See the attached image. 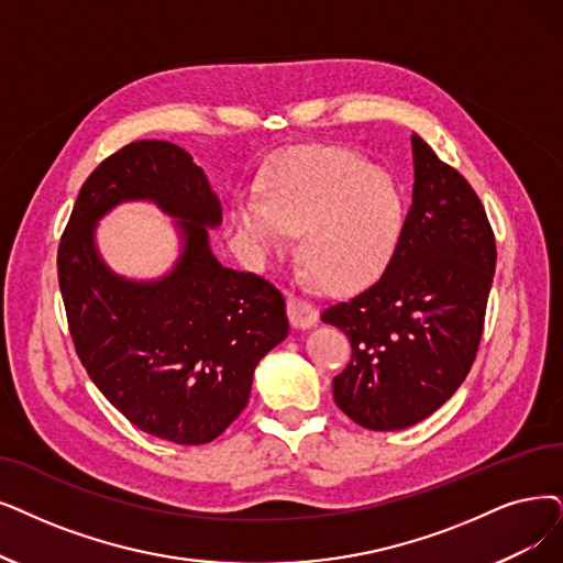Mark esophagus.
<instances>
[{
    "label": "esophagus",
    "mask_w": 563,
    "mask_h": 563,
    "mask_svg": "<svg viewBox=\"0 0 563 563\" xmlns=\"http://www.w3.org/2000/svg\"><path fill=\"white\" fill-rule=\"evenodd\" d=\"M286 309H288V319L296 328H311L313 323L319 321V311L309 300L300 298V296H288L286 300Z\"/></svg>",
    "instance_id": "1"
}]
</instances>
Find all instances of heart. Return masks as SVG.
<instances>
[{"label": "heart", "instance_id": "1", "mask_svg": "<svg viewBox=\"0 0 563 563\" xmlns=\"http://www.w3.org/2000/svg\"><path fill=\"white\" fill-rule=\"evenodd\" d=\"M240 231L258 250H279L300 233V256L323 282L355 286L390 258L401 227L393 179L349 150L300 152L279 168L263 206L238 212Z\"/></svg>", "mask_w": 563, "mask_h": 563}]
</instances>
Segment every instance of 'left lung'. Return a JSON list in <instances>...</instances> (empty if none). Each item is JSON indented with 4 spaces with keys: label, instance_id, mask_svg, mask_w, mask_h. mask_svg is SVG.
Returning a JSON list of instances; mask_svg holds the SVG:
<instances>
[{
    "label": "left lung",
    "instance_id": "left-lung-1",
    "mask_svg": "<svg viewBox=\"0 0 563 563\" xmlns=\"http://www.w3.org/2000/svg\"><path fill=\"white\" fill-rule=\"evenodd\" d=\"M411 145L413 200L386 269L321 313L351 342V363L332 378L336 407L376 432L424 420L462 386L497 265L474 187L420 136Z\"/></svg>",
    "mask_w": 563,
    "mask_h": 563
}]
</instances>
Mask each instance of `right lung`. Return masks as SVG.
Masks as SVG:
<instances>
[{
  "label": "right lung",
  "mask_w": 563,
  "mask_h": 563,
  "mask_svg": "<svg viewBox=\"0 0 563 563\" xmlns=\"http://www.w3.org/2000/svg\"><path fill=\"white\" fill-rule=\"evenodd\" d=\"M131 197L154 199L186 233L184 258L154 285L115 278L93 250L96 219ZM219 221V198L191 154L139 141L89 173L57 250L66 323L89 378L131 424L179 445L227 430L258 360L288 334L282 290L212 256L206 227Z\"/></svg>",
  "instance_id": "add662e5"
}]
</instances>
